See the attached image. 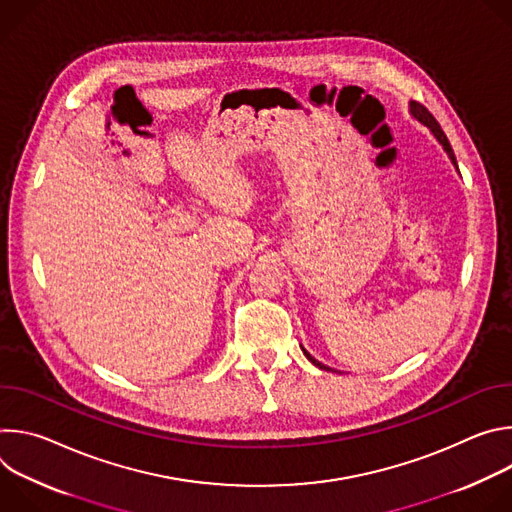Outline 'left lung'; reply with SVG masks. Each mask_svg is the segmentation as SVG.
<instances>
[{"label":"left lung","mask_w":512,"mask_h":512,"mask_svg":"<svg viewBox=\"0 0 512 512\" xmlns=\"http://www.w3.org/2000/svg\"><path fill=\"white\" fill-rule=\"evenodd\" d=\"M409 113H411V117L413 119H417L421 125H425L431 133H433V137L440 141V145L444 148V152L448 154V158L452 160V164L456 166V170H458V162H456V156H454V150H452V145H450V141H448V137H446V133L442 131V127H440V123L435 121V117L423 107V105H419V103H415V101H411L409 103ZM302 350H304V354H306V358L312 362V364H316L318 369H322V371H332L330 367H326V364H322L320 360H316L304 346H302Z\"/></svg>","instance_id":"left-lung-1"}]
</instances>
